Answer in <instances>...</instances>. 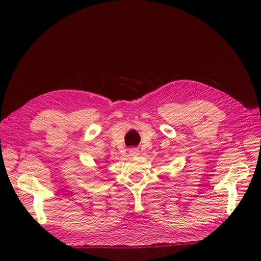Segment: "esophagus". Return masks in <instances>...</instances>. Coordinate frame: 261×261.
Segmentation results:
<instances>
[{"instance_id":"34e87169","label":"esophagus","mask_w":261,"mask_h":261,"mask_svg":"<svg viewBox=\"0 0 261 261\" xmlns=\"http://www.w3.org/2000/svg\"><path fill=\"white\" fill-rule=\"evenodd\" d=\"M128 152H129V154H130V155H134V156H135V155H138L140 151H139V150H138L137 148H129Z\"/></svg>"}]
</instances>
